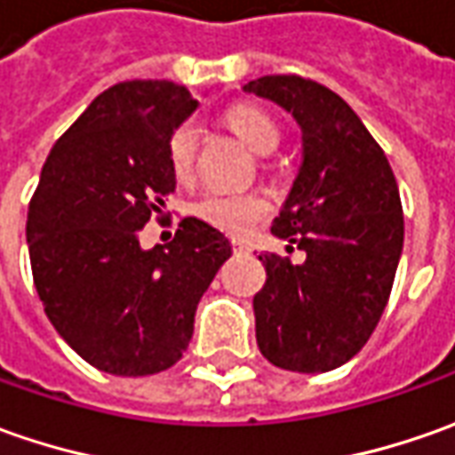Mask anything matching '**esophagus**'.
Wrapping results in <instances>:
<instances>
[{"mask_svg": "<svg viewBox=\"0 0 455 455\" xmlns=\"http://www.w3.org/2000/svg\"><path fill=\"white\" fill-rule=\"evenodd\" d=\"M249 251H251V246H249V243L234 242V254H249Z\"/></svg>", "mask_w": 455, "mask_h": 455, "instance_id": "1", "label": "esophagus"}]
</instances>
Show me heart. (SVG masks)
Wrapping results in <instances>:
<instances>
[{
    "instance_id": "1",
    "label": "heart",
    "mask_w": 455,
    "mask_h": 455,
    "mask_svg": "<svg viewBox=\"0 0 455 455\" xmlns=\"http://www.w3.org/2000/svg\"><path fill=\"white\" fill-rule=\"evenodd\" d=\"M224 125L231 133L242 140L246 148H251L259 156H267L279 146L282 140V128L276 118L249 102L231 105L224 113ZM196 153H198V131L191 123H180L173 128V133L168 135V146H165V158L168 168L173 173V179L179 183H191L196 176ZM272 204L269 198L259 191L249 194H206L194 206L201 221H206L209 227L219 228L231 236H246L269 216Z\"/></svg>"
}]
</instances>
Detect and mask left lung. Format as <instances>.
<instances>
[{
    "label": "left lung",
    "instance_id": "obj_1",
    "mask_svg": "<svg viewBox=\"0 0 455 455\" xmlns=\"http://www.w3.org/2000/svg\"><path fill=\"white\" fill-rule=\"evenodd\" d=\"M290 110L302 165L272 234L305 261L261 254L254 294L261 355L291 372H327L363 350L383 317L403 251V206L383 148L330 87L299 75L243 85ZM287 246V251H294Z\"/></svg>",
    "mask_w": 455,
    "mask_h": 455
}]
</instances>
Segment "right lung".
Returning <instances> with one entry per match:
<instances>
[{
  "mask_svg": "<svg viewBox=\"0 0 455 455\" xmlns=\"http://www.w3.org/2000/svg\"><path fill=\"white\" fill-rule=\"evenodd\" d=\"M198 100L168 80L108 87L57 138L27 212L35 290L60 337L92 368L168 370L194 335L198 299L231 257L228 239L186 216L173 242L140 249L176 179L168 135Z\"/></svg>",
  "mask_w": 455,
  "mask_h": 455,
  "instance_id": "add662e5",
  "label": "right lung"
}]
</instances>
